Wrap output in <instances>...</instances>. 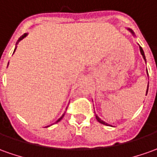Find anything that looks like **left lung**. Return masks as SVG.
Returning <instances> with one entry per match:
<instances>
[{
  "mask_svg": "<svg viewBox=\"0 0 157 157\" xmlns=\"http://www.w3.org/2000/svg\"><path fill=\"white\" fill-rule=\"evenodd\" d=\"M129 31H131V33H132L133 34V35H134V33L132 32V30L129 29ZM139 50H140V52H141L142 56H143V57H144V60H145V62H146L145 56H144V51H143V49H142L141 46H139ZM147 74H148V72H147ZM148 75H149V74H148ZM148 88H149V85H148V87H147V93H148ZM95 118H96V119H97V120H98V122H100V123L102 124H105V125H110V124H107V123H105V121L101 120V119H100V118H99V117H98V116H97L96 114H95ZM110 126H112V125H110Z\"/></svg>",
  "mask_w": 157,
  "mask_h": 157,
  "instance_id": "obj_1",
  "label": "left lung"
}]
</instances>
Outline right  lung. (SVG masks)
I'll return each mask as SVG.
<instances>
[{
	"label": "right lung",
	"instance_id": "right-lung-1",
	"mask_svg": "<svg viewBox=\"0 0 157 157\" xmlns=\"http://www.w3.org/2000/svg\"><path fill=\"white\" fill-rule=\"evenodd\" d=\"M26 36H27V33H25V34H24V35H22V36H21V37H20V38H19V40H18V42H17V44H18V43L20 42V40H22L23 38H25ZM15 50H16V48H15V49H14V52H15ZM63 116H64V113H63V115H62V116H61V118H59V119H57V120H56V123H57V122H59V121H60L61 119H63ZM48 126H50V125H48ZM48 126H47V127H48Z\"/></svg>",
	"mask_w": 157,
	"mask_h": 157
}]
</instances>
